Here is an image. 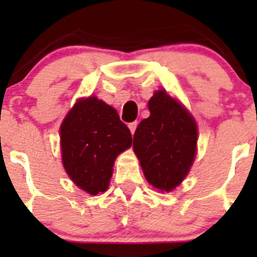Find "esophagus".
Returning a JSON list of instances; mask_svg holds the SVG:
<instances>
[{
    "instance_id": "1",
    "label": "esophagus",
    "mask_w": 257,
    "mask_h": 257,
    "mask_svg": "<svg viewBox=\"0 0 257 257\" xmlns=\"http://www.w3.org/2000/svg\"><path fill=\"white\" fill-rule=\"evenodd\" d=\"M136 126H138V122H131L130 124H128V128H130V131H131V134H135V130H136Z\"/></svg>"
}]
</instances>
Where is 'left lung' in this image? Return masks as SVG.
Returning a JSON list of instances; mask_svg holds the SVG:
<instances>
[{
    "label": "left lung",
    "instance_id": "1",
    "mask_svg": "<svg viewBox=\"0 0 257 257\" xmlns=\"http://www.w3.org/2000/svg\"><path fill=\"white\" fill-rule=\"evenodd\" d=\"M148 108L151 115L140 122L134 135V152L148 183L171 192L185 179L196 158V119L165 90L154 92Z\"/></svg>",
    "mask_w": 257,
    "mask_h": 257
}]
</instances>
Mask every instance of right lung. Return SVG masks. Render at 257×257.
Instances as JSON below:
<instances>
[{
  "mask_svg": "<svg viewBox=\"0 0 257 257\" xmlns=\"http://www.w3.org/2000/svg\"><path fill=\"white\" fill-rule=\"evenodd\" d=\"M133 138L117 110L96 96L79 99L60 126L63 166L77 187L96 196L108 189L114 161Z\"/></svg>",
  "mask_w": 257,
  "mask_h": 257,
  "instance_id": "obj_1",
  "label": "right lung"
}]
</instances>
